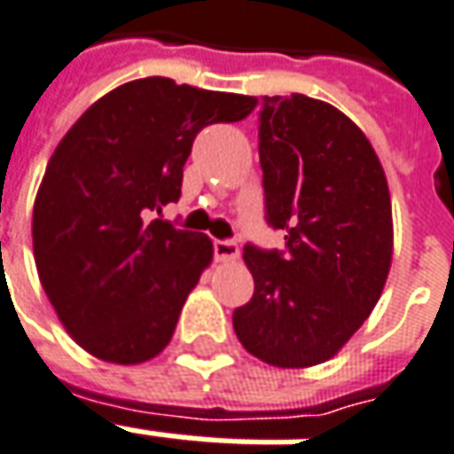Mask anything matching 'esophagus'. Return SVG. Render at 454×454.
I'll use <instances>...</instances> for the list:
<instances>
[{
	"instance_id": "1",
	"label": "esophagus",
	"mask_w": 454,
	"mask_h": 454,
	"mask_svg": "<svg viewBox=\"0 0 454 454\" xmlns=\"http://www.w3.org/2000/svg\"><path fill=\"white\" fill-rule=\"evenodd\" d=\"M214 254L219 262H235L240 257V247L233 240H214Z\"/></svg>"
}]
</instances>
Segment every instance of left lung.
Masks as SVG:
<instances>
[{"instance_id": "left-lung-1", "label": "left lung", "mask_w": 454, "mask_h": 454, "mask_svg": "<svg viewBox=\"0 0 454 454\" xmlns=\"http://www.w3.org/2000/svg\"><path fill=\"white\" fill-rule=\"evenodd\" d=\"M259 161L266 221L286 252L247 245L254 295L233 311L242 348L278 369L335 357L379 302L393 262V209L369 137L333 104L264 97Z\"/></svg>"}]
</instances>
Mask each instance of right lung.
<instances>
[{"label":"right lung","instance_id":"add662e5","mask_svg":"<svg viewBox=\"0 0 454 454\" xmlns=\"http://www.w3.org/2000/svg\"><path fill=\"white\" fill-rule=\"evenodd\" d=\"M254 106L152 75L99 97L61 137L35 197L33 254L59 321L92 357L133 366L168 345L214 245L150 216L181 197L195 135Z\"/></svg>","mask_w":454,"mask_h":454}]
</instances>
